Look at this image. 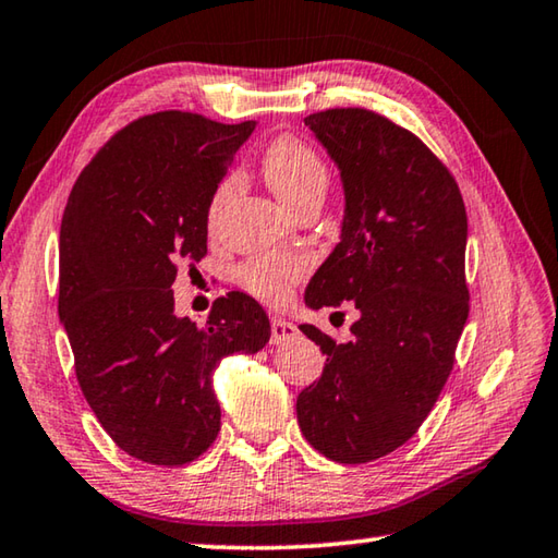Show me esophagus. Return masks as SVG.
<instances>
[{"instance_id":"1","label":"esophagus","mask_w":558,"mask_h":558,"mask_svg":"<svg viewBox=\"0 0 558 558\" xmlns=\"http://www.w3.org/2000/svg\"><path fill=\"white\" fill-rule=\"evenodd\" d=\"M298 335V327L288 323L286 317H272L270 319V344H282Z\"/></svg>"}]
</instances>
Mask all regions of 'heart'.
Segmentation results:
<instances>
[{"instance_id":"obj_1","label":"heart","mask_w":558,"mask_h":558,"mask_svg":"<svg viewBox=\"0 0 558 558\" xmlns=\"http://www.w3.org/2000/svg\"><path fill=\"white\" fill-rule=\"evenodd\" d=\"M263 174L272 189V194L295 211L298 206L313 199H325L329 184V169L325 159L315 149L298 143V140H278L268 147L263 157ZM239 179L233 174L226 177L216 186L209 204V226L214 229L219 223L226 204L233 199ZM305 258L292 256V253H268V256L251 258L239 268V282L253 292V295L266 302H282L288 298L292 282L305 276Z\"/></svg>"}]
</instances>
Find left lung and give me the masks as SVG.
<instances>
[{
  "instance_id": "1",
  "label": "left lung",
  "mask_w": 558,
  "mask_h": 558,
  "mask_svg": "<svg viewBox=\"0 0 558 558\" xmlns=\"http://www.w3.org/2000/svg\"><path fill=\"white\" fill-rule=\"evenodd\" d=\"M339 169V243L305 290L310 310L352 300V342L300 325L323 354L298 396V423L325 458L359 465L409 440L446 386L468 323V214L440 159L391 120L362 108L305 118Z\"/></svg>"
}]
</instances>
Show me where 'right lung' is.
Here are the masks:
<instances>
[{"label": "right lung", "mask_w": 558, "mask_h": 558, "mask_svg": "<svg viewBox=\"0 0 558 558\" xmlns=\"http://www.w3.org/2000/svg\"><path fill=\"white\" fill-rule=\"evenodd\" d=\"M256 120L221 125L155 112L120 130L83 169L59 241V317L75 376L128 456L184 465L219 436L214 372L270 339L266 310L233 290L204 327L174 313L177 268L206 256L209 204Z\"/></svg>", "instance_id": "add662e5"}]
</instances>
